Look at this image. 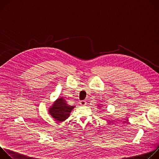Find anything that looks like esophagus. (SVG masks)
I'll return each instance as SVG.
<instances>
[{
  "label": "esophagus",
  "mask_w": 159,
  "mask_h": 159,
  "mask_svg": "<svg viewBox=\"0 0 159 159\" xmlns=\"http://www.w3.org/2000/svg\"><path fill=\"white\" fill-rule=\"evenodd\" d=\"M80 104L81 106L86 105V101H80Z\"/></svg>",
  "instance_id": "esophagus-1"
}]
</instances>
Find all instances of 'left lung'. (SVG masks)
Segmentation results:
<instances>
[{"label":"left lung","mask_w":159,"mask_h":159,"mask_svg":"<svg viewBox=\"0 0 159 159\" xmlns=\"http://www.w3.org/2000/svg\"><path fill=\"white\" fill-rule=\"evenodd\" d=\"M98 109H102V106L103 105H102V104H98ZM102 110H103V109H102Z\"/></svg>","instance_id":"1"}]
</instances>
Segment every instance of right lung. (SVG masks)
I'll return each mask as SVG.
<instances>
[{
	"label": "right lung",
	"mask_w": 159,
	"mask_h": 159,
	"mask_svg": "<svg viewBox=\"0 0 159 159\" xmlns=\"http://www.w3.org/2000/svg\"><path fill=\"white\" fill-rule=\"evenodd\" d=\"M75 106H70L63 98H58L48 109L49 115L57 122L61 123L70 116V112Z\"/></svg>",
	"instance_id": "obj_1"
}]
</instances>
